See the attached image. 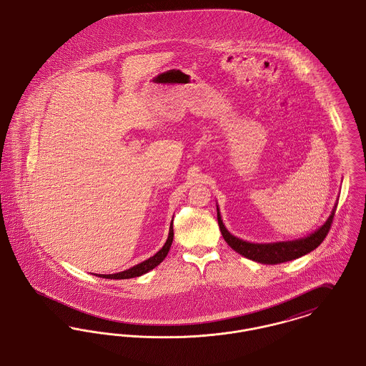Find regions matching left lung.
<instances>
[{"mask_svg": "<svg viewBox=\"0 0 366 366\" xmlns=\"http://www.w3.org/2000/svg\"><path fill=\"white\" fill-rule=\"evenodd\" d=\"M336 207H337V204L335 205L327 222L318 230L314 231L308 237L295 239V241H282V242H272V244H252V242H247L244 239H239V238L231 235L227 229L224 227L220 212H219V207H217V223H219V227H220L224 241L237 253L242 254L244 257L250 259L253 262L262 263V264H280V263H285L289 260L302 257V256L310 253L311 250L318 248V245H321V242L325 239L327 232L330 230Z\"/></svg>", "mask_w": 366, "mask_h": 366, "instance_id": "obj_1", "label": "left lung"}]
</instances>
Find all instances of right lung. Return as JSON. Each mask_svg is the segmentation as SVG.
Instances as JSON below:
<instances>
[{
  "mask_svg": "<svg viewBox=\"0 0 366 366\" xmlns=\"http://www.w3.org/2000/svg\"><path fill=\"white\" fill-rule=\"evenodd\" d=\"M172 241H174V226L171 223V227H169V235H168V239L165 242V245L158 250L155 253L154 256H152L150 259L136 264L131 269H125V271H121V272H116V274H99L97 277H102V278H109V280H128V278H135V277H140L146 272H149L150 269L157 267L168 254V252L171 249V245H172Z\"/></svg>",
  "mask_w": 366,
  "mask_h": 366,
  "instance_id": "right-lung-1",
  "label": "right lung"
}]
</instances>
